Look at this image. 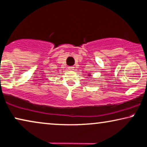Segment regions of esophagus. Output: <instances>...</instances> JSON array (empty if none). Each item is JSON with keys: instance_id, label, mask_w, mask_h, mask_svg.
Here are the masks:
<instances>
[{"instance_id": "34e87169", "label": "esophagus", "mask_w": 147, "mask_h": 147, "mask_svg": "<svg viewBox=\"0 0 147 147\" xmlns=\"http://www.w3.org/2000/svg\"><path fill=\"white\" fill-rule=\"evenodd\" d=\"M75 69V67H73V66H70V67H68V70H73Z\"/></svg>"}]
</instances>
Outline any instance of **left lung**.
Returning <instances> with one entry per match:
<instances>
[{
    "mask_svg": "<svg viewBox=\"0 0 147 147\" xmlns=\"http://www.w3.org/2000/svg\"><path fill=\"white\" fill-rule=\"evenodd\" d=\"M88 76H89V77H91V75H90V74H88Z\"/></svg>",
    "mask_w": 147,
    "mask_h": 147,
    "instance_id": "8db88e82",
    "label": "left lung"
}]
</instances>
